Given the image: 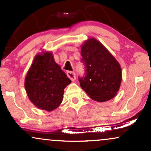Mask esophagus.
<instances>
[{"label":"esophagus","instance_id":"obj_1","mask_svg":"<svg viewBox=\"0 0 151 151\" xmlns=\"http://www.w3.org/2000/svg\"><path fill=\"white\" fill-rule=\"evenodd\" d=\"M67 76H68V77L70 78L72 81H74L76 79V74L74 73V72L68 71V72H67Z\"/></svg>","mask_w":151,"mask_h":151}]
</instances>
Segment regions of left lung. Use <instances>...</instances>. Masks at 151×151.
Wrapping results in <instances>:
<instances>
[{
	"label": "left lung",
	"instance_id": "8db88e82",
	"mask_svg": "<svg viewBox=\"0 0 151 151\" xmlns=\"http://www.w3.org/2000/svg\"><path fill=\"white\" fill-rule=\"evenodd\" d=\"M85 75L79 77L81 87L99 102L111 99L120 87L122 72L114 57L95 38H89L81 48Z\"/></svg>",
	"mask_w": 151,
	"mask_h": 151
}]
</instances>
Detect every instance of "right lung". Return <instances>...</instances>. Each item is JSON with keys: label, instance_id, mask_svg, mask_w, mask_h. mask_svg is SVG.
Listing matches in <instances>:
<instances>
[{"label": "right lung", "instance_id": "add662e5", "mask_svg": "<svg viewBox=\"0 0 151 151\" xmlns=\"http://www.w3.org/2000/svg\"><path fill=\"white\" fill-rule=\"evenodd\" d=\"M71 83L50 52L35 58L25 79V88L32 103L37 108L51 111L63 99L64 89Z\"/></svg>", "mask_w": 151, "mask_h": 151}]
</instances>
